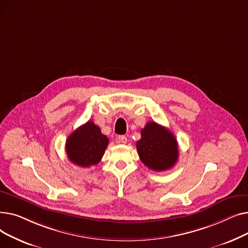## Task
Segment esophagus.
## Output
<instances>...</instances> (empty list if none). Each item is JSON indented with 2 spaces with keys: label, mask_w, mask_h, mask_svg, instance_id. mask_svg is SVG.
<instances>
[{
  "label": "esophagus",
  "mask_w": 248,
  "mask_h": 248,
  "mask_svg": "<svg viewBox=\"0 0 248 248\" xmlns=\"http://www.w3.org/2000/svg\"><path fill=\"white\" fill-rule=\"evenodd\" d=\"M119 141L122 142V144H126L127 142V139L125 136H120L119 137Z\"/></svg>",
  "instance_id": "34e87169"
}]
</instances>
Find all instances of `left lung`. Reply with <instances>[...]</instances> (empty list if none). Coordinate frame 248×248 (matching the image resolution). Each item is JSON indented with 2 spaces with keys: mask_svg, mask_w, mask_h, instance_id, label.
<instances>
[{
  "mask_svg": "<svg viewBox=\"0 0 248 248\" xmlns=\"http://www.w3.org/2000/svg\"><path fill=\"white\" fill-rule=\"evenodd\" d=\"M137 150L140 161L154 171H166L174 167L179 158L178 142L165 126L150 122L141 128Z\"/></svg>",
  "mask_w": 248,
  "mask_h": 248,
  "instance_id": "obj_1",
  "label": "left lung"
}]
</instances>
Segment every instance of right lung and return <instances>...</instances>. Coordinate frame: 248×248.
I'll list each match as a JSON object with an SVG mask.
<instances>
[{
	"mask_svg": "<svg viewBox=\"0 0 248 248\" xmlns=\"http://www.w3.org/2000/svg\"><path fill=\"white\" fill-rule=\"evenodd\" d=\"M108 145V138L101 134L99 126L88 121L68 137L65 148L71 163L90 167L100 162Z\"/></svg>",
	"mask_w": 248,
	"mask_h": 248,
	"instance_id": "add662e5",
	"label": "right lung"
}]
</instances>
